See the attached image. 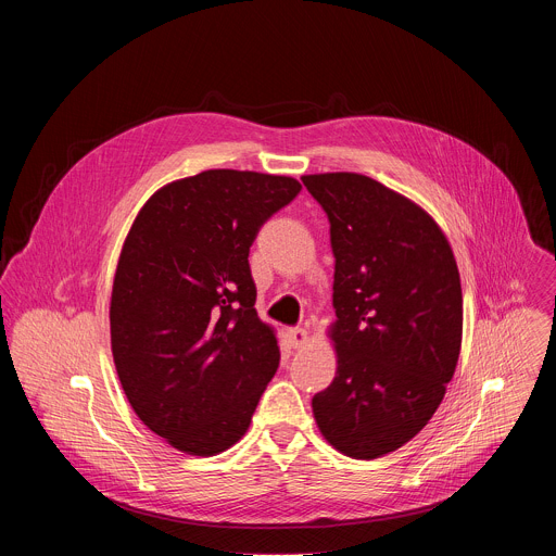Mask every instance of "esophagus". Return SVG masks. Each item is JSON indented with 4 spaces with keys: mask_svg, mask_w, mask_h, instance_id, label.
Masks as SVG:
<instances>
[{
    "mask_svg": "<svg viewBox=\"0 0 556 556\" xmlns=\"http://www.w3.org/2000/svg\"><path fill=\"white\" fill-rule=\"evenodd\" d=\"M288 343L292 350H301L305 343H307V332L301 330V328H294V330H288Z\"/></svg>",
    "mask_w": 556,
    "mask_h": 556,
    "instance_id": "esophagus-1",
    "label": "esophagus"
}]
</instances>
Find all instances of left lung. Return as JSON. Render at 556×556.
<instances>
[{"label":"left lung","instance_id":"obj_1","mask_svg":"<svg viewBox=\"0 0 556 556\" xmlns=\"http://www.w3.org/2000/svg\"><path fill=\"white\" fill-rule=\"evenodd\" d=\"M330 219L337 376L312 399L321 435L374 459L407 444L440 407L462 348V283L438 222L363 174L301 178Z\"/></svg>","mask_w":556,"mask_h":556}]
</instances>
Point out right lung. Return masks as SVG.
<instances>
[{
	"label": "right lung",
	"instance_id": "right-lung-1",
	"mask_svg": "<svg viewBox=\"0 0 556 556\" xmlns=\"http://www.w3.org/2000/svg\"><path fill=\"white\" fill-rule=\"evenodd\" d=\"M299 191L290 176L208 169L157 189L125 237L110 301L116 374L142 425L187 455L240 442L279 367L249 251Z\"/></svg>",
	"mask_w": 556,
	"mask_h": 556
}]
</instances>
